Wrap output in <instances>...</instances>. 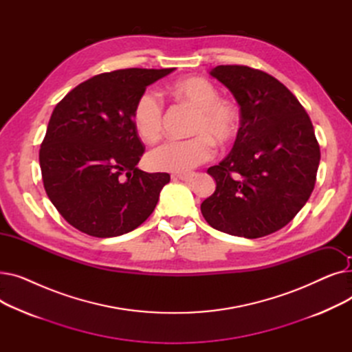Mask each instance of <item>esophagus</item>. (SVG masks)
Returning a JSON list of instances; mask_svg holds the SVG:
<instances>
[{
	"label": "esophagus",
	"mask_w": 352,
	"mask_h": 352,
	"mask_svg": "<svg viewBox=\"0 0 352 352\" xmlns=\"http://www.w3.org/2000/svg\"><path fill=\"white\" fill-rule=\"evenodd\" d=\"M178 179H181V181H191L194 177H195V174L194 173H188V174H177L175 175Z\"/></svg>",
	"instance_id": "1"
}]
</instances>
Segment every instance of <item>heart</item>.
Here are the masks:
<instances>
[{
    "label": "heart",
    "instance_id": "b5f03b06",
    "mask_svg": "<svg viewBox=\"0 0 352 352\" xmlns=\"http://www.w3.org/2000/svg\"><path fill=\"white\" fill-rule=\"evenodd\" d=\"M170 94L197 108L188 140H168L146 155L153 170L187 174L210 161L218 145L231 144L239 133L241 117L236 105L219 98L217 87L201 77L181 78L170 84ZM133 125L138 137L146 142L155 141L162 131L164 105L151 89L141 92L133 108Z\"/></svg>",
    "mask_w": 352,
    "mask_h": 352
}]
</instances>
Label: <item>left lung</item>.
<instances>
[{
  "instance_id": "8db88e82",
  "label": "left lung",
  "mask_w": 352,
  "mask_h": 352,
  "mask_svg": "<svg viewBox=\"0 0 352 352\" xmlns=\"http://www.w3.org/2000/svg\"><path fill=\"white\" fill-rule=\"evenodd\" d=\"M210 74L234 94L241 126L231 153L208 168L217 188L201 212L230 235H270L298 214L316 186L321 153L312 122L297 97L261 69L218 65Z\"/></svg>"
}]
</instances>
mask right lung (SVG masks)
Returning a JSON list of instances; mask_svg holds the SVG:
<instances>
[{"mask_svg": "<svg viewBox=\"0 0 352 352\" xmlns=\"http://www.w3.org/2000/svg\"><path fill=\"white\" fill-rule=\"evenodd\" d=\"M174 68L98 74L57 104L40 148L44 188L69 226L98 238L140 227L170 182L166 173L137 168L145 146L133 108L146 85Z\"/></svg>", "mask_w": 352, "mask_h": 352, "instance_id": "1", "label": "right lung"}]
</instances>
